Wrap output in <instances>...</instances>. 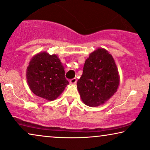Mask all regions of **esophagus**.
I'll use <instances>...</instances> for the list:
<instances>
[{
  "instance_id": "esophagus-1",
  "label": "esophagus",
  "mask_w": 150,
  "mask_h": 150,
  "mask_svg": "<svg viewBox=\"0 0 150 150\" xmlns=\"http://www.w3.org/2000/svg\"><path fill=\"white\" fill-rule=\"evenodd\" d=\"M77 83L76 78H73V79H70V83H71V84H74V83Z\"/></svg>"
}]
</instances>
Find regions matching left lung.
<instances>
[{"label": "left lung", "instance_id": "1", "mask_svg": "<svg viewBox=\"0 0 150 150\" xmlns=\"http://www.w3.org/2000/svg\"><path fill=\"white\" fill-rule=\"evenodd\" d=\"M119 84V73L112 56L103 49L91 53L77 81L83 102L91 107L103 104L117 92Z\"/></svg>", "mask_w": 150, "mask_h": 150}]
</instances>
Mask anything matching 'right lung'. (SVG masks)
Masks as SVG:
<instances>
[{"instance_id":"obj_1","label":"right lung","mask_w":150,"mask_h":150,"mask_svg":"<svg viewBox=\"0 0 150 150\" xmlns=\"http://www.w3.org/2000/svg\"><path fill=\"white\" fill-rule=\"evenodd\" d=\"M27 79L35 95L49 101L56 99L69 84L58 57L46 52L38 53L31 59L27 70Z\"/></svg>"}]
</instances>
